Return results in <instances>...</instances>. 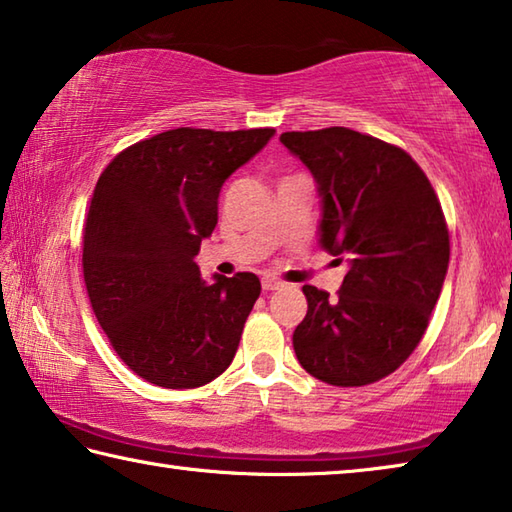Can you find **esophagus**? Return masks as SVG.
Masks as SVG:
<instances>
[{"label": "esophagus", "mask_w": 512, "mask_h": 512, "mask_svg": "<svg viewBox=\"0 0 512 512\" xmlns=\"http://www.w3.org/2000/svg\"><path fill=\"white\" fill-rule=\"evenodd\" d=\"M282 287H284V282L277 280V277L266 275L264 280H262V289H264V291H277V289H282Z\"/></svg>", "instance_id": "1"}]
</instances>
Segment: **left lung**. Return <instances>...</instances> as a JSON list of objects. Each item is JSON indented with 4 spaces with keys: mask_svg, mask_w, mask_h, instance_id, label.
<instances>
[{
    "mask_svg": "<svg viewBox=\"0 0 512 512\" xmlns=\"http://www.w3.org/2000/svg\"><path fill=\"white\" fill-rule=\"evenodd\" d=\"M311 171L320 246L348 262L336 298L305 284L293 350L311 377L366 386L395 372L427 332L449 266V232L429 178L400 146L343 126L282 133Z\"/></svg>",
    "mask_w": 512,
    "mask_h": 512,
    "instance_id": "left-lung-1",
    "label": "left lung"
}]
</instances>
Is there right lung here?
<instances>
[{
    "instance_id": "1",
    "label": "right lung",
    "mask_w": 512,
    "mask_h": 512,
    "mask_svg": "<svg viewBox=\"0 0 512 512\" xmlns=\"http://www.w3.org/2000/svg\"><path fill=\"white\" fill-rule=\"evenodd\" d=\"M273 128H173L121 151L94 187L83 275L119 359L162 388H198L235 359L262 284L205 282L196 255L219 221V194Z\"/></svg>"
}]
</instances>
